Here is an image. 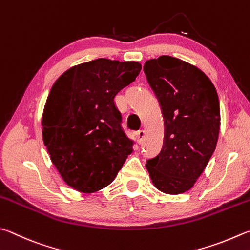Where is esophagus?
<instances>
[{"mask_svg": "<svg viewBox=\"0 0 250 250\" xmlns=\"http://www.w3.org/2000/svg\"><path fill=\"white\" fill-rule=\"evenodd\" d=\"M144 137H145V132H144V130H139L138 132H137L138 142H139V143H142V141H143Z\"/></svg>", "mask_w": 250, "mask_h": 250, "instance_id": "34e87169", "label": "esophagus"}]
</instances>
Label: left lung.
<instances>
[{
	"instance_id": "1",
	"label": "left lung",
	"mask_w": 250,
	"mask_h": 250,
	"mask_svg": "<svg viewBox=\"0 0 250 250\" xmlns=\"http://www.w3.org/2000/svg\"><path fill=\"white\" fill-rule=\"evenodd\" d=\"M143 71L165 125L161 152L145 166L162 192L184 193L192 188L216 147L221 120L216 89L201 70L169 56L147 60Z\"/></svg>"
}]
</instances>
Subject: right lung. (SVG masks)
Instances as JSON below:
<instances>
[{
  "label": "right lung",
  "mask_w": 250,
  "mask_h": 250,
  "mask_svg": "<svg viewBox=\"0 0 250 250\" xmlns=\"http://www.w3.org/2000/svg\"><path fill=\"white\" fill-rule=\"evenodd\" d=\"M139 62L108 59L82 63L53 84L42 115V138L63 180L92 193L107 187L132 153L116 95L135 81Z\"/></svg>",
  "instance_id": "add662e5"
}]
</instances>
